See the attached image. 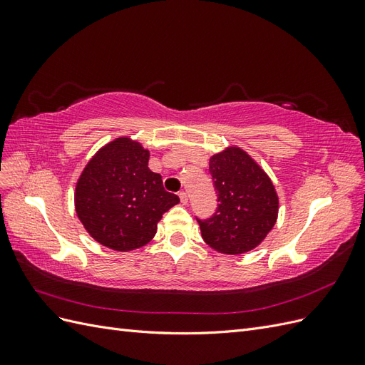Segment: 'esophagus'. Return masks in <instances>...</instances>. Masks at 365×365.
I'll return each mask as SVG.
<instances>
[{
    "label": "esophagus",
    "mask_w": 365,
    "mask_h": 365,
    "mask_svg": "<svg viewBox=\"0 0 365 365\" xmlns=\"http://www.w3.org/2000/svg\"><path fill=\"white\" fill-rule=\"evenodd\" d=\"M180 200L182 205H187V202H189V196H187L185 192H180Z\"/></svg>",
    "instance_id": "34e87169"
}]
</instances>
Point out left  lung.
<instances>
[{
    "mask_svg": "<svg viewBox=\"0 0 365 365\" xmlns=\"http://www.w3.org/2000/svg\"><path fill=\"white\" fill-rule=\"evenodd\" d=\"M217 210L197 220L205 244L222 254H244L259 247L279 216V195L257 161L237 146L210 157Z\"/></svg>",
    "mask_w": 365,
    "mask_h": 365,
    "instance_id": "obj_1",
    "label": "left lung"
}]
</instances>
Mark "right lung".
<instances>
[{"mask_svg":"<svg viewBox=\"0 0 365 365\" xmlns=\"http://www.w3.org/2000/svg\"><path fill=\"white\" fill-rule=\"evenodd\" d=\"M149 150L130 137L98 149L76 182L74 207L86 233L114 251L145 247L163 215L180 202L148 168Z\"/></svg>","mask_w":365,"mask_h":365,"instance_id":"obj_1","label":"right lung"}]
</instances>
